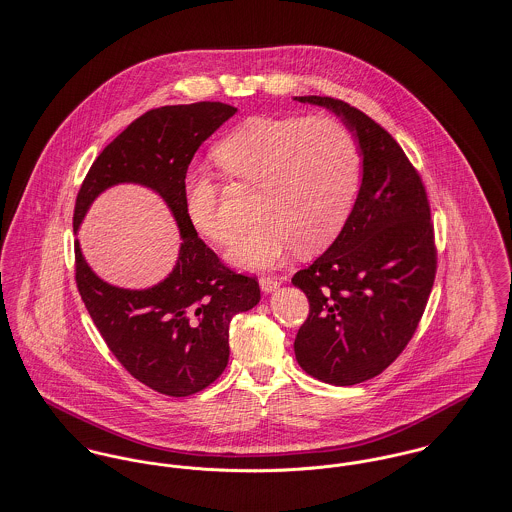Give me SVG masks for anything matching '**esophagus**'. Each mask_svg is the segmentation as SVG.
<instances>
[{
	"label": "esophagus",
	"mask_w": 512,
	"mask_h": 512,
	"mask_svg": "<svg viewBox=\"0 0 512 512\" xmlns=\"http://www.w3.org/2000/svg\"><path fill=\"white\" fill-rule=\"evenodd\" d=\"M259 287H261L263 293H273V291H277L281 287V281L275 279V277H261L259 279Z\"/></svg>",
	"instance_id": "obj_1"
}]
</instances>
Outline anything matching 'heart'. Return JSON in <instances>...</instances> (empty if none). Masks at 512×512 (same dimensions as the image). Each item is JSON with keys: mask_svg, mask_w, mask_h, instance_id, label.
Here are the masks:
<instances>
[{"mask_svg": "<svg viewBox=\"0 0 512 512\" xmlns=\"http://www.w3.org/2000/svg\"><path fill=\"white\" fill-rule=\"evenodd\" d=\"M213 158L231 180L257 186V221L227 251V261L239 269L277 267L295 245L301 253L324 249L356 198L358 146L352 132L330 116L247 118L217 142ZM184 207L205 239H231L233 225L211 176H186Z\"/></svg>", "mask_w": 512, "mask_h": 512, "instance_id": "obj_1", "label": "heart"}]
</instances>
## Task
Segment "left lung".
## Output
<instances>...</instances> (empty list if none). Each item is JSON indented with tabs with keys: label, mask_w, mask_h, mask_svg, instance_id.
<instances>
[{
	"label": "left lung",
	"mask_w": 512,
	"mask_h": 512,
	"mask_svg": "<svg viewBox=\"0 0 512 512\" xmlns=\"http://www.w3.org/2000/svg\"><path fill=\"white\" fill-rule=\"evenodd\" d=\"M293 101L336 114L362 158L342 231L293 277L310 305L295 338L299 366L320 382L354 386L384 372L417 328L437 265L431 213L419 174L380 124L330 97Z\"/></svg>",
	"instance_id": "obj_1"
}]
</instances>
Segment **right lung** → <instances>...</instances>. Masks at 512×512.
<instances>
[{"mask_svg": "<svg viewBox=\"0 0 512 512\" xmlns=\"http://www.w3.org/2000/svg\"><path fill=\"white\" fill-rule=\"evenodd\" d=\"M223 103L162 106L136 118L91 166L75 204V235L95 200L114 186L152 190L178 231L176 265L156 285L124 289L103 281L75 241L81 299L116 360L148 388L186 398L215 382L229 360V322L261 301L253 277L235 275L198 237L184 207L188 166L225 120Z\"/></svg>", "mask_w": 512, "mask_h": 512, "instance_id": "add662e5", "label": "right lung"}]
</instances>
